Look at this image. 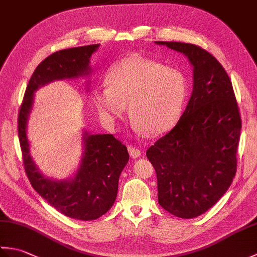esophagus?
Here are the masks:
<instances>
[{
	"label": "esophagus",
	"instance_id": "obj_1",
	"mask_svg": "<svg viewBox=\"0 0 257 257\" xmlns=\"http://www.w3.org/2000/svg\"><path fill=\"white\" fill-rule=\"evenodd\" d=\"M128 151H129V155L132 158H138L141 155L140 149L137 148V147H135V146H129Z\"/></svg>",
	"mask_w": 257,
	"mask_h": 257
}]
</instances>
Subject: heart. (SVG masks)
Instances as JSON below:
<instances>
[{
	"label": "heart",
	"mask_w": 257,
	"mask_h": 257,
	"mask_svg": "<svg viewBox=\"0 0 257 257\" xmlns=\"http://www.w3.org/2000/svg\"><path fill=\"white\" fill-rule=\"evenodd\" d=\"M107 85L94 92L101 120L113 125L125 110L138 132L161 135L177 123L187 98V81L180 70L141 55H130L108 69Z\"/></svg>",
	"instance_id": "heart-1"
}]
</instances>
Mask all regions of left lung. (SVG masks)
Returning <instances> with one entry per match:
<instances>
[{
    "label": "left lung",
    "instance_id": "8db88e82",
    "mask_svg": "<svg viewBox=\"0 0 257 257\" xmlns=\"http://www.w3.org/2000/svg\"><path fill=\"white\" fill-rule=\"evenodd\" d=\"M184 54L193 66V90L178 123L147 150L158 201L181 219L203 214L230 187L237 166L242 120L232 81L219 61L194 44L156 42Z\"/></svg>",
    "mask_w": 257,
    "mask_h": 257
}]
</instances>
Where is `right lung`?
Listing matches in <instances>:
<instances>
[{
    "label": "right lung",
    "mask_w": 257,
    "mask_h": 257,
    "mask_svg": "<svg viewBox=\"0 0 257 257\" xmlns=\"http://www.w3.org/2000/svg\"><path fill=\"white\" fill-rule=\"evenodd\" d=\"M99 44L67 48L52 54L33 73L19 111V139L24 169L32 187L62 214L91 221L105 214L117 198L119 176L127 165V147L112 135L84 134V155L73 180L54 181L38 171L30 155L26 124L34 91L53 80L88 75L89 58Z\"/></svg>",
    "instance_id": "1"
}]
</instances>
